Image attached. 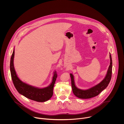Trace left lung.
I'll return each instance as SVG.
<instances>
[{"instance_id": "1", "label": "left lung", "mask_w": 124, "mask_h": 124, "mask_svg": "<svg viewBox=\"0 0 124 124\" xmlns=\"http://www.w3.org/2000/svg\"><path fill=\"white\" fill-rule=\"evenodd\" d=\"M110 65L105 78L99 84L87 90H84L78 88L75 85L73 76L71 73H70L72 92L76 97L81 99L91 98L98 95L103 90L106 88L111 80L112 72V60L110 53Z\"/></svg>"}]
</instances>
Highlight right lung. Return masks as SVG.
<instances>
[{
  "label": "right lung",
  "instance_id": "right-lung-1",
  "mask_svg": "<svg viewBox=\"0 0 124 124\" xmlns=\"http://www.w3.org/2000/svg\"><path fill=\"white\" fill-rule=\"evenodd\" d=\"M15 51L13 50L10 63V70L13 84L18 92L25 97L39 102H44L49 100L53 95V89L57 74L54 72L53 81L51 85L45 88H39L29 85L22 82L16 74L14 67V57Z\"/></svg>",
  "mask_w": 124,
  "mask_h": 124
}]
</instances>
